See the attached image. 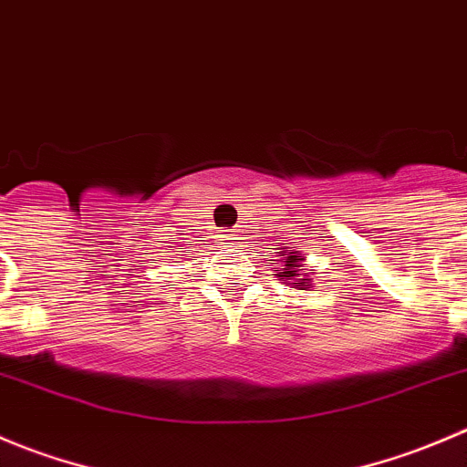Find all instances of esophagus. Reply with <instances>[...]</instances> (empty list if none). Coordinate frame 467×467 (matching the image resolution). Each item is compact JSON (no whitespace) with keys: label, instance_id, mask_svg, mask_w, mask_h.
<instances>
[{"label":"esophagus","instance_id":"esophagus-1","mask_svg":"<svg viewBox=\"0 0 467 467\" xmlns=\"http://www.w3.org/2000/svg\"><path fill=\"white\" fill-rule=\"evenodd\" d=\"M218 238H220V243H223V244H234L235 240H238V238H235V234L227 232V229H224V232H220Z\"/></svg>","mask_w":467,"mask_h":467}]
</instances>
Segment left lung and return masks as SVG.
Masks as SVG:
<instances>
[{"instance_id":"obj_1","label":"left lung","mask_w":467,"mask_h":467,"mask_svg":"<svg viewBox=\"0 0 467 467\" xmlns=\"http://www.w3.org/2000/svg\"><path fill=\"white\" fill-rule=\"evenodd\" d=\"M281 256V265L276 267V276H279V281H284V284L288 285H295L297 290H308L311 288V276H308L306 272V256H302L299 252H293V249H288V252H279Z\"/></svg>"}]
</instances>
